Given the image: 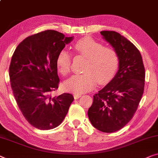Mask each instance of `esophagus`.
<instances>
[{"label": "esophagus", "instance_id": "1", "mask_svg": "<svg viewBox=\"0 0 158 158\" xmlns=\"http://www.w3.org/2000/svg\"><path fill=\"white\" fill-rule=\"evenodd\" d=\"M81 97V94H77V93H75L74 94V98L75 99H78L79 98Z\"/></svg>", "mask_w": 158, "mask_h": 158}]
</instances>
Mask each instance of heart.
I'll list each match as a JSON object with an SVG mask.
<instances>
[{
  "label": "heart",
  "instance_id": "1",
  "mask_svg": "<svg viewBox=\"0 0 158 158\" xmlns=\"http://www.w3.org/2000/svg\"><path fill=\"white\" fill-rule=\"evenodd\" d=\"M77 53L86 57L82 74L73 75L64 83L66 90L75 93H84L92 90L96 82L106 83L113 79L119 66V56L115 49L103 47L102 43L92 38L85 37L73 45ZM72 57L65 50L59 52L56 58V67L61 75H67L70 71Z\"/></svg>",
  "mask_w": 158,
  "mask_h": 158
}]
</instances>
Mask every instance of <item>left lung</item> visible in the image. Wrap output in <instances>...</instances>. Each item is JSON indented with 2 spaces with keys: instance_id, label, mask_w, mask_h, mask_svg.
Segmentation results:
<instances>
[{
  "instance_id": "1",
  "label": "left lung",
  "mask_w": 158,
  "mask_h": 158,
  "mask_svg": "<svg viewBox=\"0 0 158 158\" xmlns=\"http://www.w3.org/2000/svg\"><path fill=\"white\" fill-rule=\"evenodd\" d=\"M119 56L117 73L93 95L88 111L91 124L100 131L113 132L129 123L138 109L145 86L143 58L132 43L115 31L100 32Z\"/></svg>"
}]
</instances>
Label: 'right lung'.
<instances>
[{
  "label": "right lung",
  "mask_w": 158,
  "mask_h": 158,
  "mask_svg": "<svg viewBox=\"0 0 158 158\" xmlns=\"http://www.w3.org/2000/svg\"><path fill=\"white\" fill-rule=\"evenodd\" d=\"M73 39L56 31L40 32L23 40L11 58L9 76L15 99L25 118L38 129L60 125L74 100L70 93L51 96L60 82L57 56Z\"/></svg>",
  "instance_id": "obj_1"
}]
</instances>
